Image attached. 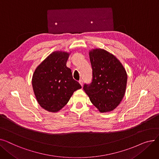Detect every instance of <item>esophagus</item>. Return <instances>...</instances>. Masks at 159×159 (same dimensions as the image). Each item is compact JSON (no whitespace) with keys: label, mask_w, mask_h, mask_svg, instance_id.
I'll return each instance as SVG.
<instances>
[{"label":"esophagus","mask_w":159,"mask_h":159,"mask_svg":"<svg viewBox=\"0 0 159 159\" xmlns=\"http://www.w3.org/2000/svg\"><path fill=\"white\" fill-rule=\"evenodd\" d=\"M79 83H80V84L81 85V86L82 87V84H83V81H82V80H79Z\"/></svg>","instance_id":"obj_1"}]
</instances>
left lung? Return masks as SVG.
Segmentation results:
<instances>
[{"label": "left lung", "instance_id": "8db88e82", "mask_svg": "<svg viewBox=\"0 0 159 159\" xmlns=\"http://www.w3.org/2000/svg\"><path fill=\"white\" fill-rule=\"evenodd\" d=\"M93 78L84 89L91 102L101 113L117 107L126 92L128 76L121 62L113 54L100 48L89 52Z\"/></svg>", "mask_w": 159, "mask_h": 159}]
</instances>
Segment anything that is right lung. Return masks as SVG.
<instances>
[{
	"mask_svg": "<svg viewBox=\"0 0 159 159\" xmlns=\"http://www.w3.org/2000/svg\"><path fill=\"white\" fill-rule=\"evenodd\" d=\"M70 53L56 51L50 54L35 69L32 86L39 105L56 113L68 102L74 91L82 87L73 79L66 66Z\"/></svg>",
	"mask_w": 159,
	"mask_h": 159,
	"instance_id": "1",
	"label": "right lung"
}]
</instances>
